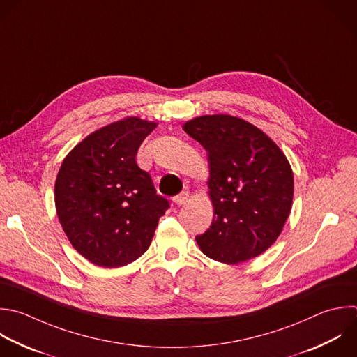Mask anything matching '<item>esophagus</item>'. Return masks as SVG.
I'll return each mask as SVG.
<instances>
[{
    "label": "esophagus",
    "mask_w": 357,
    "mask_h": 357,
    "mask_svg": "<svg viewBox=\"0 0 357 357\" xmlns=\"http://www.w3.org/2000/svg\"><path fill=\"white\" fill-rule=\"evenodd\" d=\"M188 198H190L188 191H181L178 195H176V197L173 198V202H174L176 205L181 206V205H184V204L188 201Z\"/></svg>",
    "instance_id": "34e87169"
}]
</instances>
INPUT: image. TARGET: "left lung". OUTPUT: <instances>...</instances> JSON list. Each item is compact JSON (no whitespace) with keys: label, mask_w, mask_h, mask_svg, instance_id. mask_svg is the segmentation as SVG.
Here are the masks:
<instances>
[{"label":"left lung","mask_w":357,"mask_h":357,"mask_svg":"<svg viewBox=\"0 0 357 357\" xmlns=\"http://www.w3.org/2000/svg\"><path fill=\"white\" fill-rule=\"evenodd\" d=\"M183 130L208 153L213 219L195 237L201 251L229 265L258 257L291 209L293 172L284 153L259 128L229 114L195 117Z\"/></svg>","instance_id":"obj_1"}]
</instances>
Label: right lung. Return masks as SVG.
Returning <instances> with one entry per match:
<instances>
[{
    "mask_svg": "<svg viewBox=\"0 0 357 357\" xmlns=\"http://www.w3.org/2000/svg\"><path fill=\"white\" fill-rule=\"evenodd\" d=\"M156 123L126 117L79 142L56 180L59 220L73 247L95 265L124 266L151 245L169 201L135 160Z\"/></svg>",
    "mask_w": 357,
    "mask_h": 357,
    "instance_id": "obj_1",
    "label": "right lung"
}]
</instances>
